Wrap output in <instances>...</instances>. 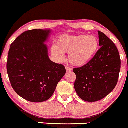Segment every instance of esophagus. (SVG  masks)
<instances>
[{
  "label": "esophagus",
  "instance_id": "34e87169",
  "mask_svg": "<svg viewBox=\"0 0 128 128\" xmlns=\"http://www.w3.org/2000/svg\"><path fill=\"white\" fill-rule=\"evenodd\" d=\"M66 72H70V71H71L72 70V68H70V67H68V66H66Z\"/></svg>",
  "mask_w": 128,
  "mask_h": 128
}]
</instances>
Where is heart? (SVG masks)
Instances as JSON below:
<instances>
[{
  "instance_id": "heart-1",
  "label": "heart",
  "mask_w": 128,
  "mask_h": 128,
  "mask_svg": "<svg viewBox=\"0 0 128 128\" xmlns=\"http://www.w3.org/2000/svg\"><path fill=\"white\" fill-rule=\"evenodd\" d=\"M52 46V54L58 61L64 60V53L68 52V60L76 66L86 64L94 56L99 48V41L94 35L64 34Z\"/></svg>"
}]
</instances>
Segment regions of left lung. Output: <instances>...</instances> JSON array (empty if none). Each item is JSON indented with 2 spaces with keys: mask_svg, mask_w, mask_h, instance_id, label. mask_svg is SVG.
<instances>
[{
  "mask_svg": "<svg viewBox=\"0 0 128 128\" xmlns=\"http://www.w3.org/2000/svg\"><path fill=\"white\" fill-rule=\"evenodd\" d=\"M100 46L86 64L73 70L76 75L74 88L78 96L87 102L104 98L115 88L121 60L116 46L102 32L98 31Z\"/></svg>",
  "mask_w": 128,
  "mask_h": 128,
  "instance_id": "left-lung-1",
  "label": "left lung"
}]
</instances>
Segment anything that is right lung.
Returning <instances> with one entry per match:
<instances>
[{"label": "right lung", "instance_id": "obj_1", "mask_svg": "<svg viewBox=\"0 0 128 128\" xmlns=\"http://www.w3.org/2000/svg\"><path fill=\"white\" fill-rule=\"evenodd\" d=\"M50 33L46 29L26 31L10 45L6 64L9 79L15 92L28 101L50 98L66 73L63 64L48 58L44 42Z\"/></svg>", "mask_w": 128, "mask_h": 128}]
</instances>
